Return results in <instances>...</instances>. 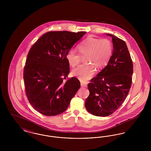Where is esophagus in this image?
<instances>
[{"label":"esophagus","mask_w":151,"mask_h":151,"mask_svg":"<svg viewBox=\"0 0 151 151\" xmlns=\"http://www.w3.org/2000/svg\"><path fill=\"white\" fill-rule=\"evenodd\" d=\"M80 84H81V86H84V87L87 86V83L86 82H84V81H80Z\"/></svg>","instance_id":"esophagus-1"}]
</instances>
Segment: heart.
<instances>
[{"label": "heart", "mask_w": 151, "mask_h": 151, "mask_svg": "<svg viewBox=\"0 0 151 151\" xmlns=\"http://www.w3.org/2000/svg\"><path fill=\"white\" fill-rule=\"evenodd\" d=\"M81 55L86 54V63L80 65L72 71V75L80 80L85 81L91 79L96 72V68L101 69L108 64L113 51L111 42L107 39H99L88 37L78 46ZM66 58L72 67L78 65L81 59L79 52L75 49H70Z\"/></svg>", "instance_id": "obj_1"}]
</instances>
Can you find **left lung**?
<instances>
[{"instance_id":"obj_1","label":"left lung","mask_w":151,"mask_h":151,"mask_svg":"<svg viewBox=\"0 0 151 151\" xmlns=\"http://www.w3.org/2000/svg\"><path fill=\"white\" fill-rule=\"evenodd\" d=\"M113 50L106 66L88 84L89 95L85 106L91 114L106 116L119 108L129 92L133 64L126 42L114 35Z\"/></svg>"}]
</instances>
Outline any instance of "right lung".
Returning a JSON list of instances; mask_svg holds the SVG:
<instances>
[{
	"mask_svg": "<svg viewBox=\"0 0 151 151\" xmlns=\"http://www.w3.org/2000/svg\"><path fill=\"white\" fill-rule=\"evenodd\" d=\"M86 33L68 31L49 32L30 49L24 69L27 97L39 113L58 115L68 107L80 87L79 80L69 74L66 54Z\"/></svg>",
	"mask_w": 151,
	"mask_h": 151,
	"instance_id": "add662e5",
	"label": "right lung"
}]
</instances>
